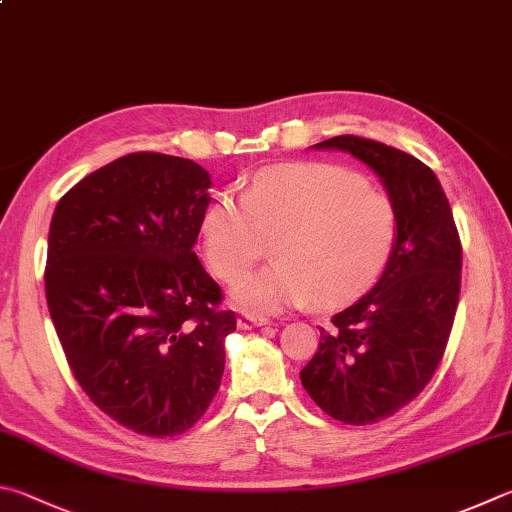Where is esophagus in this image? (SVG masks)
Here are the masks:
<instances>
[{
	"label": "esophagus",
	"mask_w": 512,
	"mask_h": 512,
	"mask_svg": "<svg viewBox=\"0 0 512 512\" xmlns=\"http://www.w3.org/2000/svg\"><path fill=\"white\" fill-rule=\"evenodd\" d=\"M266 324H268V318H262V315H250V313L239 315V320H237V327L241 331H248V329H255V327H266Z\"/></svg>",
	"instance_id": "obj_1"
}]
</instances>
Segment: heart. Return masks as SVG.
Wrapping results in <instances>:
<instances>
[{
	"label": "heart",
	"instance_id": "obj_1",
	"mask_svg": "<svg viewBox=\"0 0 512 512\" xmlns=\"http://www.w3.org/2000/svg\"><path fill=\"white\" fill-rule=\"evenodd\" d=\"M398 232L394 201L329 163L264 172L244 197L219 192L199 226L206 262L224 282L244 275L275 239L277 262L232 286L235 304L253 313L353 302L387 271Z\"/></svg>",
	"mask_w": 512,
	"mask_h": 512
}]
</instances>
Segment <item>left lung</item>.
Returning a JSON list of instances; mask_svg holds the SVG:
<instances>
[{"instance_id": "left-lung-1", "label": "left lung", "mask_w": 512, "mask_h": 512, "mask_svg": "<svg viewBox=\"0 0 512 512\" xmlns=\"http://www.w3.org/2000/svg\"><path fill=\"white\" fill-rule=\"evenodd\" d=\"M320 150L367 163L398 210V246L367 295L320 327L300 371L309 396L336 421L369 425L394 416L436 374L457 315L461 239L436 174L416 156L362 136H333Z\"/></svg>"}]
</instances>
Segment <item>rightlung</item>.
Masks as SVG:
<instances>
[{
	"label": "right lung",
	"instance_id": "obj_1",
	"mask_svg": "<svg viewBox=\"0 0 512 512\" xmlns=\"http://www.w3.org/2000/svg\"><path fill=\"white\" fill-rule=\"evenodd\" d=\"M210 174L159 152L120 156L55 206L44 288L55 333L91 403L145 436L199 421L237 329L192 246Z\"/></svg>",
	"mask_w": 512,
	"mask_h": 512
}]
</instances>
